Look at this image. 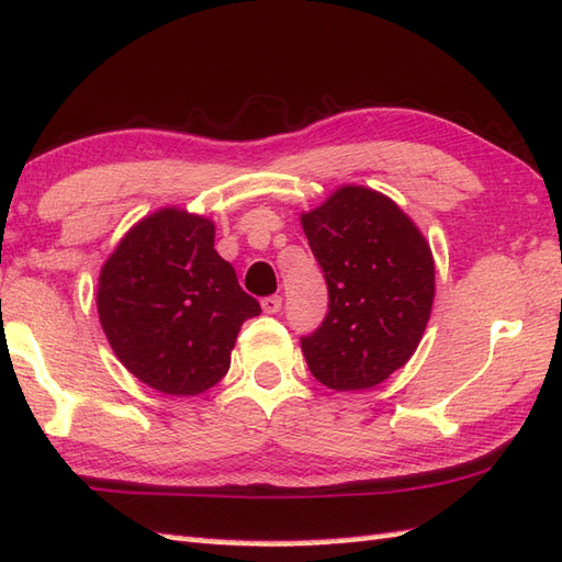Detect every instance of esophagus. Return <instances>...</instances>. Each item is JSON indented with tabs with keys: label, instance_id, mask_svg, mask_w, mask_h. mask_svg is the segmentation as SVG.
Listing matches in <instances>:
<instances>
[{
	"label": "esophagus",
	"instance_id": "esophagus-1",
	"mask_svg": "<svg viewBox=\"0 0 562 562\" xmlns=\"http://www.w3.org/2000/svg\"><path fill=\"white\" fill-rule=\"evenodd\" d=\"M260 307L265 314H278L282 310V297H278V294H272V297H265L260 302Z\"/></svg>",
	"mask_w": 562,
	"mask_h": 562
}]
</instances>
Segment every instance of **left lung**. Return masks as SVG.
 I'll list each match as a JSON object with an SVG mask.
<instances>
[{
	"mask_svg": "<svg viewBox=\"0 0 562 562\" xmlns=\"http://www.w3.org/2000/svg\"><path fill=\"white\" fill-rule=\"evenodd\" d=\"M329 312L302 339L312 375L331 391H366L403 369L435 300V258L413 218L385 193L344 183L304 211Z\"/></svg>",
	"mask_w": 562,
	"mask_h": 562,
	"instance_id": "left-lung-1",
	"label": "left lung"
}]
</instances>
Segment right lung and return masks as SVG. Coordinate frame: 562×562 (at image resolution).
<instances>
[{
    "instance_id": "obj_1",
    "label": "right lung",
    "mask_w": 562,
    "mask_h": 562,
    "mask_svg": "<svg viewBox=\"0 0 562 562\" xmlns=\"http://www.w3.org/2000/svg\"><path fill=\"white\" fill-rule=\"evenodd\" d=\"M216 223L177 206L132 226L98 278V316L125 369L165 395H199L231 369L240 326L260 314L213 248Z\"/></svg>"
}]
</instances>
